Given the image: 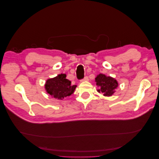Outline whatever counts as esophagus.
Returning <instances> with one entry per match:
<instances>
[{"label": "esophagus", "instance_id": "obj_1", "mask_svg": "<svg viewBox=\"0 0 159 159\" xmlns=\"http://www.w3.org/2000/svg\"><path fill=\"white\" fill-rule=\"evenodd\" d=\"M88 80H89L88 77V76H85V78H84L83 80H81V81H88Z\"/></svg>", "mask_w": 159, "mask_h": 159}]
</instances>
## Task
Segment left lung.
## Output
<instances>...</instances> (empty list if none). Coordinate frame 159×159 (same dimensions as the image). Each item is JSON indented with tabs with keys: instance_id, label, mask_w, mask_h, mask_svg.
<instances>
[{
	"instance_id": "8db88e82",
	"label": "left lung",
	"mask_w": 159,
	"mask_h": 159,
	"mask_svg": "<svg viewBox=\"0 0 159 159\" xmlns=\"http://www.w3.org/2000/svg\"><path fill=\"white\" fill-rule=\"evenodd\" d=\"M95 82L99 88V93H102L104 96H111L118 87L117 81L110 76L99 74L95 78Z\"/></svg>"
}]
</instances>
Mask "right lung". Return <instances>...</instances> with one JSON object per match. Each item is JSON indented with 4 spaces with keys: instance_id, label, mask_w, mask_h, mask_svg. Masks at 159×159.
I'll return each instance as SVG.
<instances>
[{
    "instance_id": "right-lung-1",
    "label": "right lung",
    "mask_w": 159,
    "mask_h": 159,
    "mask_svg": "<svg viewBox=\"0 0 159 159\" xmlns=\"http://www.w3.org/2000/svg\"><path fill=\"white\" fill-rule=\"evenodd\" d=\"M66 78V74H61L47 80L45 84L46 92L52 98L60 100L74 93L77 85H71V81Z\"/></svg>"
}]
</instances>
